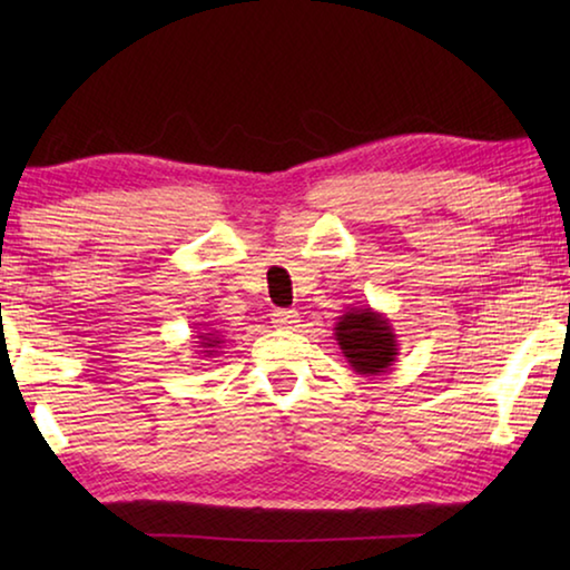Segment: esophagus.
Wrapping results in <instances>:
<instances>
[{
  "label": "esophagus",
  "mask_w": 570,
  "mask_h": 570,
  "mask_svg": "<svg viewBox=\"0 0 570 570\" xmlns=\"http://www.w3.org/2000/svg\"><path fill=\"white\" fill-rule=\"evenodd\" d=\"M272 322H274V326H278V330H294L298 322V314L294 312V308H274Z\"/></svg>",
  "instance_id": "34e87169"
}]
</instances>
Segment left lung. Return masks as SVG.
<instances>
[{
	"label": "left lung",
	"mask_w": 570,
	"mask_h": 570,
	"mask_svg": "<svg viewBox=\"0 0 570 570\" xmlns=\"http://www.w3.org/2000/svg\"><path fill=\"white\" fill-rule=\"evenodd\" d=\"M334 340L344 360L362 377H377L397 362L400 344L392 324L372 306H352L334 324Z\"/></svg>",
	"instance_id": "8db88e82"
}]
</instances>
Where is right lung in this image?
<instances>
[{
	"label": "right lung",
	"mask_w": 570,
	"mask_h": 570,
	"mask_svg": "<svg viewBox=\"0 0 570 570\" xmlns=\"http://www.w3.org/2000/svg\"><path fill=\"white\" fill-rule=\"evenodd\" d=\"M196 344H198V352L196 354L210 360V356L218 354L220 344H224V336H220L218 330H214V332H198V342Z\"/></svg>",
	"instance_id": "right-lung-1"
}]
</instances>
